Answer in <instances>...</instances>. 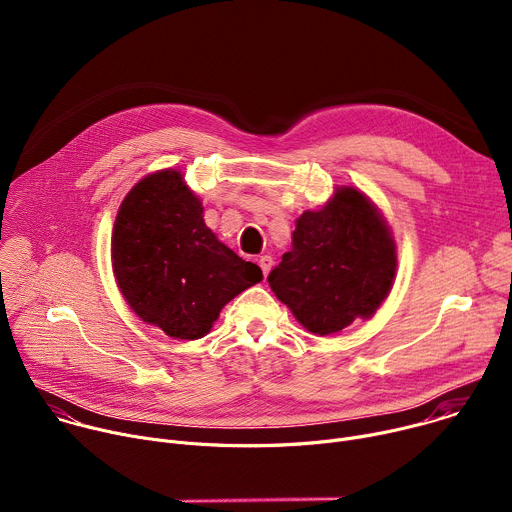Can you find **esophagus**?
I'll list each match as a JSON object with an SVG mask.
<instances>
[{"mask_svg": "<svg viewBox=\"0 0 512 512\" xmlns=\"http://www.w3.org/2000/svg\"><path fill=\"white\" fill-rule=\"evenodd\" d=\"M259 267H261V271H263V275L267 277V273H269V269L273 267V259H271V255H261L259 257Z\"/></svg>", "mask_w": 512, "mask_h": 512, "instance_id": "34e87169", "label": "esophagus"}]
</instances>
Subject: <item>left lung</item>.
<instances>
[{"label": "left lung", "instance_id": "obj_1", "mask_svg": "<svg viewBox=\"0 0 512 512\" xmlns=\"http://www.w3.org/2000/svg\"><path fill=\"white\" fill-rule=\"evenodd\" d=\"M397 269L389 227L356 188H338L318 212L306 210L267 277L273 294L314 334L340 332L371 318Z\"/></svg>", "mask_w": 512, "mask_h": 512}]
</instances>
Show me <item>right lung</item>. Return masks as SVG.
<instances>
[{"label":"right lung","instance_id":"obj_1","mask_svg":"<svg viewBox=\"0 0 512 512\" xmlns=\"http://www.w3.org/2000/svg\"><path fill=\"white\" fill-rule=\"evenodd\" d=\"M111 257L131 310L180 340L208 334L223 306L263 279L206 227L202 202L176 170L150 174L125 196Z\"/></svg>","mask_w":512,"mask_h":512}]
</instances>
